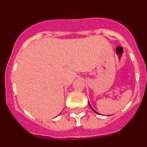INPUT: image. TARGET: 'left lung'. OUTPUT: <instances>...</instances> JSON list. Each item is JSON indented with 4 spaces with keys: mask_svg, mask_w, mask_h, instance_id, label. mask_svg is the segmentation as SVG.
Segmentation results:
<instances>
[{
    "mask_svg": "<svg viewBox=\"0 0 147 147\" xmlns=\"http://www.w3.org/2000/svg\"><path fill=\"white\" fill-rule=\"evenodd\" d=\"M88 103H89V102H88ZM89 105H90V108H91V109H92V110H93V111H94V112H95V113H97V112H96V110H93V107H91V106H90V103H89Z\"/></svg>",
    "mask_w": 147,
    "mask_h": 147,
    "instance_id": "1",
    "label": "left lung"
}]
</instances>
